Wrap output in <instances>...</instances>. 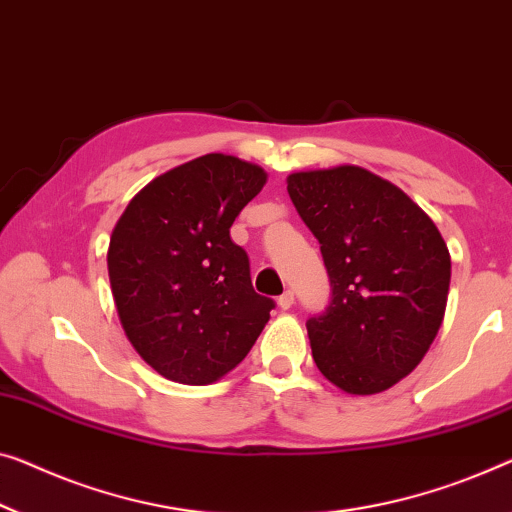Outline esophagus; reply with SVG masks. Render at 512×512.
Instances as JSON below:
<instances>
[{
    "label": "esophagus",
    "instance_id": "esophagus-1",
    "mask_svg": "<svg viewBox=\"0 0 512 512\" xmlns=\"http://www.w3.org/2000/svg\"><path fill=\"white\" fill-rule=\"evenodd\" d=\"M278 305L282 310H289L294 305V292L292 289H285V292L280 294V299H278Z\"/></svg>",
    "mask_w": 512,
    "mask_h": 512
}]
</instances>
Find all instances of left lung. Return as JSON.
I'll list each match as a JSON object with an SVG mask.
<instances>
[{
    "instance_id": "obj_1",
    "label": "left lung",
    "mask_w": 512,
    "mask_h": 512,
    "mask_svg": "<svg viewBox=\"0 0 512 512\" xmlns=\"http://www.w3.org/2000/svg\"><path fill=\"white\" fill-rule=\"evenodd\" d=\"M287 193L331 282L329 305L305 322L312 358L342 391H386L421 363L444 322L446 243L418 204L363 167L289 174Z\"/></svg>"
}]
</instances>
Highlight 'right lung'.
I'll list each match as a JSON object with an SVG mask.
<instances>
[{
	"instance_id": "right-lung-1",
	"label": "right lung",
	"mask_w": 512,
	"mask_h": 512,
	"mask_svg": "<svg viewBox=\"0 0 512 512\" xmlns=\"http://www.w3.org/2000/svg\"><path fill=\"white\" fill-rule=\"evenodd\" d=\"M266 183L262 167L207 154L160 174L128 204L108 271L121 326L165 379L204 386L253 349L276 301L257 294L230 236Z\"/></svg>"
}]
</instances>
